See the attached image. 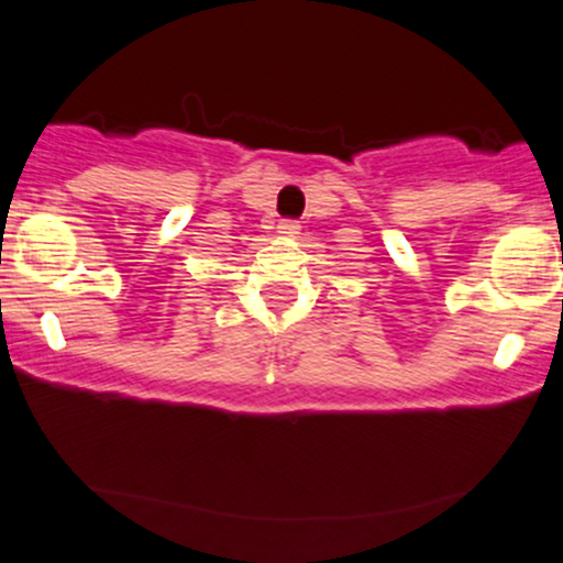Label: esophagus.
<instances>
[{
  "label": "esophagus",
  "instance_id": "obj_1",
  "mask_svg": "<svg viewBox=\"0 0 563 563\" xmlns=\"http://www.w3.org/2000/svg\"><path fill=\"white\" fill-rule=\"evenodd\" d=\"M299 221H280L277 223V232H280L283 236H297L299 234Z\"/></svg>",
  "mask_w": 563,
  "mask_h": 563
}]
</instances>
